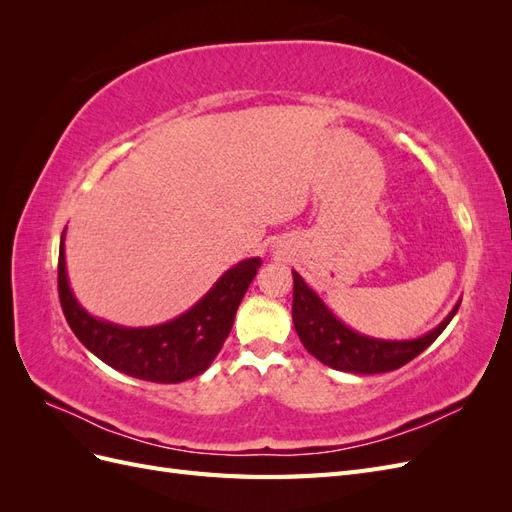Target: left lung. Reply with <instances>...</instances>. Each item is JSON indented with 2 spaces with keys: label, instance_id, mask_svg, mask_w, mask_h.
Returning a JSON list of instances; mask_svg holds the SVG:
<instances>
[{
  "label": "left lung",
  "instance_id": "left-lung-1",
  "mask_svg": "<svg viewBox=\"0 0 512 512\" xmlns=\"http://www.w3.org/2000/svg\"><path fill=\"white\" fill-rule=\"evenodd\" d=\"M292 322L305 350L324 365L350 374H384L410 363L436 342L457 314L459 303L451 309L436 329L416 339H378L346 327L318 294L309 288L303 277L292 271Z\"/></svg>",
  "mask_w": 512,
  "mask_h": 512
}]
</instances>
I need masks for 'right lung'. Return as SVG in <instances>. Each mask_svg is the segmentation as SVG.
Returning a JSON list of instances; mask_svg holds the SVG:
<instances>
[{
    "label": "right lung",
    "mask_w": 512,
    "mask_h": 512,
    "mask_svg": "<svg viewBox=\"0 0 512 512\" xmlns=\"http://www.w3.org/2000/svg\"><path fill=\"white\" fill-rule=\"evenodd\" d=\"M66 230L59 243L57 286L64 316L79 342L100 361L138 380L177 384L203 374L222 350L243 294L250 288L260 258L228 269L188 312L156 327H121L91 316L76 301L68 282Z\"/></svg>",
    "instance_id": "1"
}]
</instances>
